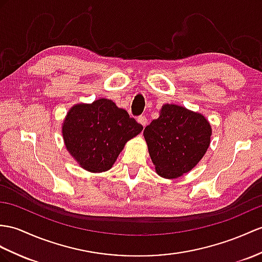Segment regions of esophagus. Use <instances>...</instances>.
<instances>
[{
    "label": "esophagus",
    "instance_id": "34e87169",
    "mask_svg": "<svg viewBox=\"0 0 262 262\" xmlns=\"http://www.w3.org/2000/svg\"><path fill=\"white\" fill-rule=\"evenodd\" d=\"M138 122L141 124V125H143V126H145L146 125V123H148V120H146V118L144 117V116H141V117H139L138 118Z\"/></svg>",
    "mask_w": 262,
    "mask_h": 262
}]
</instances>
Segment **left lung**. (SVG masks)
Segmentation results:
<instances>
[{"instance_id": "obj_1", "label": "left lung", "mask_w": 262, "mask_h": 262, "mask_svg": "<svg viewBox=\"0 0 262 262\" xmlns=\"http://www.w3.org/2000/svg\"><path fill=\"white\" fill-rule=\"evenodd\" d=\"M211 135L203 114L169 103L143 131L151 161L165 179H177L192 170L206 155Z\"/></svg>"}]
</instances>
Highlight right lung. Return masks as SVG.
Listing matches in <instances>:
<instances>
[{
    "label": "right lung",
    "mask_w": 262,
    "mask_h": 262,
    "mask_svg": "<svg viewBox=\"0 0 262 262\" xmlns=\"http://www.w3.org/2000/svg\"><path fill=\"white\" fill-rule=\"evenodd\" d=\"M142 129L112 100L101 98L92 103L74 104L62 123V137L82 169L100 173L113 167L125 143Z\"/></svg>",
    "instance_id": "obj_1"
}]
</instances>
